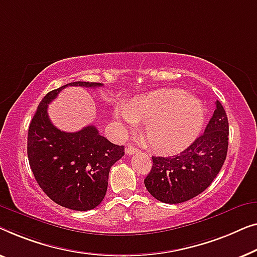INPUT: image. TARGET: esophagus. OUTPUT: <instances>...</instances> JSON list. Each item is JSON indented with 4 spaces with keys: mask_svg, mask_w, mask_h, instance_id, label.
<instances>
[{
    "mask_svg": "<svg viewBox=\"0 0 257 257\" xmlns=\"http://www.w3.org/2000/svg\"><path fill=\"white\" fill-rule=\"evenodd\" d=\"M139 149H137V148H135V147H133V146H128L127 148H125V154L127 155H133V154H136V153H139Z\"/></svg>",
    "mask_w": 257,
    "mask_h": 257,
    "instance_id": "esophagus-1",
    "label": "esophagus"
}]
</instances>
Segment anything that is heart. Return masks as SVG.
<instances>
[{"mask_svg": "<svg viewBox=\"0 0 257 257\" xmlns=\"http://www.w3.org/2000/svg\"><path fill=\"white\" fill-rule=\"evenodd\" d=\"M115 118L124 128L147 122L146 137L150 146L161 153H177L196 140L205 109L198 97L169 89L117 107Z\"/></svg>", "mask_w": 257, "mask_h": 257, "instance_id": "1", "label": "heart"}]
</instances>
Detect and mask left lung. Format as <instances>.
<instances>
[{
	"instance_id": "obj_1",
	"label": "left lung",
	"mask_w": 257,
	"mask_h": 257,
	"mask_svg": "<svg viewBox=\"0 0 257 257\" xmlns=\"http://www.w3.org/2000/svg\"><path fill=\"white\" fill-rule=\"evenodd\" d=\"M228 118L216 101L204 134L175 156H153V168L144 185L154 198L179 204L197 197L211 185L221 170L228 149Z\"/></svg>"
}]
</instances>
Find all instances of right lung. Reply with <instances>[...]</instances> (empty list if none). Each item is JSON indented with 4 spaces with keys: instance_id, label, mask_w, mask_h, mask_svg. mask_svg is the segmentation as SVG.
Returning <instances> with one entry per match:
<instances>
[{
    "instance_id": "add662e5",
    "label": "right lung",
    "mask_w": 257,
    "mask_h": 257,
    "mask_svg": "<svg viewBox=\"0 0 257 257\" xmlns=\"http://www.w3.org/2000/svg\"><path fill=\"white\" fill-rule=\"evenodd\" d=\"M67 86L94 88L102 84L70 82L43 97L28 132L29 164L50 199L74 211H89L106 196L110 168L123 156L124 147L109 142L94 125L77 133L53 125L48 106Z\"/></svg>"
}]
</instances>
